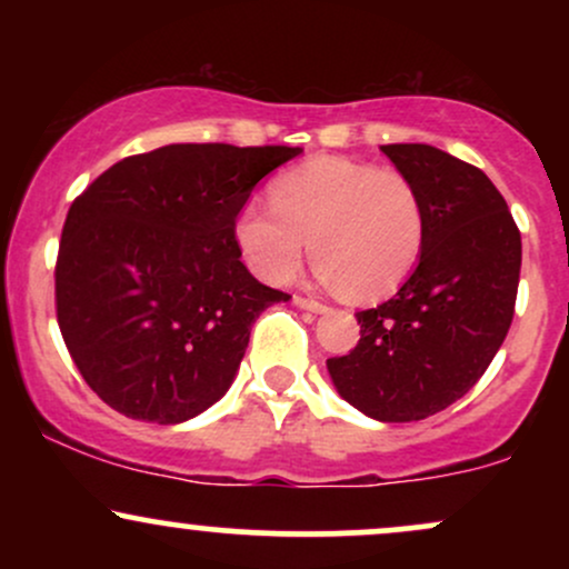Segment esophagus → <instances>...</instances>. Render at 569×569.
I'll list each match as a JSON object with an SVG mask.
<instances>
[{
	"label": "esophagus",
	"instance_id": "1",
	"mask_svg": "<svg viewBox=\"0 0 569 569\" xmlns=\"http://www.w3.org/2000/svg\"><path fill=\"white\" fill-rule=\"evenodd\" d=\"M293 305L302 307V310H310L316 312V316H321V312H329V307L323 302H318V299H307V297H293Z\"/></svg>",
	"mask_w": 569,
	"mask_h": 569
}]
</instances>
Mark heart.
I'll return each instance as SVG.
<instances>
[{"mask_svg": "<svg viewBox=\"0 0 569 569\" xmlns=\"http://www.w3.org/2000/svg\"><path fill=\"white\" fill-rule=\"evenodd\" d=\"M272 206L251 200L234 219L246 264L286 283L307 240L318 276L350 299L385 297L415 270L426 240L420 192L396 168L318 158L278 176Z\"/></svg>", "mask_w": 569, "mask_h": 569, "instance_id": "obj_1", "label": "heart"}]
</instances>
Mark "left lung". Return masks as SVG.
<instances>
[{
	"instance_id": "8db88e82",
	"label": "left lung",
	"mask_w": 569,
	"mask_h": 569,
	"mask_svg": "<svg viewBox=\"0 0 569 569\" xmlns=\"http://www.w3.org/2000/svg\"><path fill=\"white\" fill-rule=\"evenodd\" d=\"M382 154L420 192V262L388 302L356 312L361 339L329 358L337 393L380 422L426 420L479 382L513 321L521 234L485 171L428 147Z\"/></svg>"
}]
</instances>
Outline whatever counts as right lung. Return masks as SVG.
I'll return each instance as SVG.
<instances>
[{"instance_id": "1", "label": "right lung", "mask_w": 569, "mask_h": 569, "mask_svg": "<svg viewBox=\"0 0 569 569\" xmlns=\"http://www.w3.org/2000/svg\"><path fill=\"white\" fill-rule=\"evenodd\" d=\"M302 147L168 143L71 202L56 264L63 342L98 398L179 426L230 390L251 326L289 293L240 262L234 219Z\"/></svg>"}]
</instances>
